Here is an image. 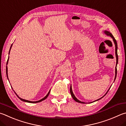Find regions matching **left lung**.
Returning a JSON list of instances; mask_svg holds the SVG:
<instances>
[{
  "instance_id": "obj_1",
  "label": "left lung",
  "mask_w": 126,
  "mask_h": 126,
  "mask_svg": "<svg viewBox=\"0 0 126 126\" xmlns=\"http://www.w3.org/2000/svg\"><path fill=\"white\" fill-rule=\"evenodd\" d=\"M104 33L105 34H106V35L110 36V37H111L112 38V39H113V42H114V43H115V54H116V67H115V79H114V81H115V79H116V75H117V63H118V54H117V42H116V40H115V38H114V37L113 36V35H112V33H111V32H109V31H108L105 30V31H104ZM110 88H111V87H110ZM110 88H109V89L108 90V91H107V92H106V93L105 94V95H106V94L107 93V92H108L109 90H110ZM70 92L71 96H72V97H73V99H74L75 101L77 102H79V103H81V104H86V103H85V102H82V101H80V100H79L78 99H77V98L75 96V95H74V94H73V91H72V85H70ZM105 95H104V96H105ZM104 96H102V97L100 98V99H97V100H95V101H93V102H95V101H98V100H100L101 99H102V98L103 97H104Z\"/></svg>"
}]
</instances>
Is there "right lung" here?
<instances>
[{"mask_svg": "<svg viewBox=\"0 0 126 126\" xmlns=\"http://www.w3.org/2000/svg\"><path fill=\"white\" fill-rule=\"evenodd\" d=\"M12 46H13V44L11 45V47H10V50H9V54H10V49H11V47H12ZM9 58H8V61H7V63H6V64H8V61H9ZM6 75H7V78H8V67H7V66H6ZM8 80H9V79H8ZM50 91H51V90H50L49 91V92L48 93V94H47L46 95V96L45 97H44L43 98V99H41V100H38V101H29V100H25V99H21V98H20L19 96H18L17 94H16V93L15 91V93L16 94V95H17V96L19 98V99L21 100V101H24V102H29V103H37V102H41V101H43V100H45L46 99V98L48 97V96L49 95V93H50Z\"/></svg>", "mask_w": 126, "mask_h": 126, "instance_id": "obj_1", "label": "right lung"}]
</instances>
